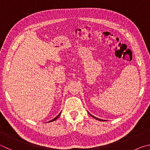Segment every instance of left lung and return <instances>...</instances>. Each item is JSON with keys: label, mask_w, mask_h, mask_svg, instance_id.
<instances>
[{"label": "left lung", "mask_w": 150, "mask_h": 150, "mask_svg": "<svg viewBox=\"0 0 150 150\" xmlns=\"http://www.w3.org/2000/svg\"><path fill=\"white\" fill-rule=\"evenodd\" d=\"M89 114H90V115H91V116L92 117H93V118H95L96 119H97V120H99V121H104V120H102V119H98V118L96 117H94V116H93L92 115H91V113H89Z\"/></svg>", "instance_id": "8db88e82"}]
</instances>
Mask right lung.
I'll return each mask as SVG.
<instances>
[{"label": "right lung", "instance_id": "add662e5", "mask_svg": "<svg viewBox=\"0 0 150 150\" xmlns=\"http://www.w3.org/2000/svg\"><path fill=\"white\" fill-rule=\"evenodd\" d=\"M61 113H62V112H60V113H59V115H57V116L56 117H55V118H54V119H52V120H51V121H48V122H52V121H55V120H56V119H58V118L59 117V115H60V114H61Z\"/></svg>", "mask_w": 150, "mask_h": 150}]
</instances>
